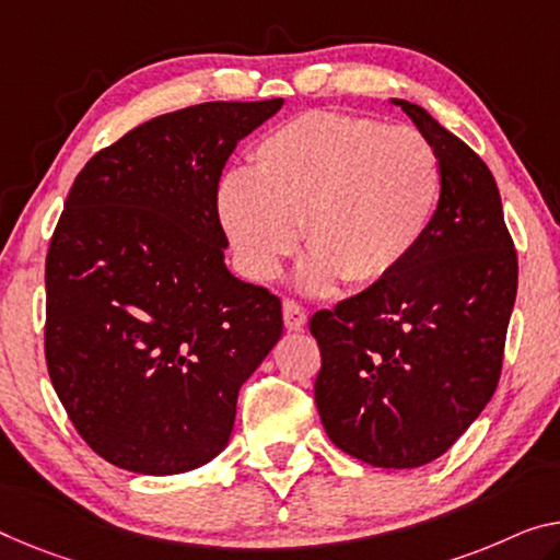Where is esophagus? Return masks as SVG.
Instances as JSON below:
<instances>
[{"label": "esophagus", "mask_w": 560, "mask_h": 560, "mask_svg": "<svg viewBox=\"0 0 560 560\" xmlns=\"http://www.w3.org/2000/svg\"><path fill=\"white\" fill-rule=\"evenodd\" d=\"M282 317H285V328L295 332L303 330L307 323V313L303 305L295 303V300H285V303H282Z\"/></svg>", "instance_id": "34e87169"}]
</instances>
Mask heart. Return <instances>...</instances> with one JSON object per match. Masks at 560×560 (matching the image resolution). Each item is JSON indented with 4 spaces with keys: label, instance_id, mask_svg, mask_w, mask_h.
Here are the masks:
<instances>
[{
    "label": "heart",
    "instance_id": "obj_1",
    "mask_svg": "<svg viewBox=\"0 0 560 560\" xmlns=\"http://www.w3.org/2000/svg\"><path fill=\"white\" fill-rule=\"evenodd\" d=\"M441 162L406 125L310 112L255 144L214 190V214L247 278L272 280L303 240L307 290L373 285L423 243L441 205Z\"/></svg>",
    "mask_w": 560,
    "mask_h": 560
}]
</instances>
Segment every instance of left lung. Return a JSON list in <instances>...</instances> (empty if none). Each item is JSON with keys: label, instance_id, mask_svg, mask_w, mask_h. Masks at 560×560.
I'll list each match as a JSON object with an SVG mask.
<instances>
[{"label": "left lung", "instance_id": "8db88e82", "mask_svg": "<svg viewBox=\"0 0 560 560\" xmlns=\"http://www.w3.org/2000/svg\"><path fill=\"white\" fill-rule=\"evenodd\" d=\"M393 105L438 152L435 220L398 272L317 310L310 332L330 441L370 466L418 468L441 458L493 398L518 257L486 162L423 107Z\"/></svg>", "mask_w": 560, "mask_h": 560}]
</instances>
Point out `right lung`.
Here are the masks:
<instances>
[{
    "mask_svg": "<svg viewBox=\"0 0 560 560\" xmlns=\"http://www.w3.org/2000/svg\"><path fill=\"white\" fill-rule=\"evenodd\" d=\"M280 107L154 117L94 154L67 195L45 268V358L77 433L112 466L175 476L212 460L280 340V298L228 270L214 214L232 150Z\"/></svg>",
    "mask_w": 560,
    "mask_h": 560,
    "instance_id": "obj_1",
    "label": "right lung"
}]
</instances>
